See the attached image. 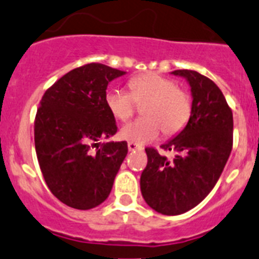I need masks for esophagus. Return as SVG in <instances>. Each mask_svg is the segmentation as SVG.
Returning <instances> with one entry per match:
<instances>
[{
  "label": "esophagus",
  "instance_id": "obj_1",
  "mask_svg": "<svg viewBox=\"0 0 259 259\" xmlns=\"http://www.w3.org/2000/svg\"><path fill=\"white\" fill-rule=\"evenodd\" d=\"M127 148H129V151H136V150H142V147H141V146H138V145H137V143H133V142L127 143Z\"/></svg>",
  "mask_w": 259,
  "mask_h": 259
}]
</instances>
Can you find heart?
Segmentation results:
<instances>
[{
  "mask_svg": "<svg viewBox=\"0 0 259 259\" xmlns=\"http://www.w3.org/2000/svg\"><path fill=\"white\" fill-rule=\"evenodd\" d=\"M132 94L111 89L105 94V105L114 118L126 121L134 112L136 102L142 103L145 118L123 125L121 138L137 145H146L160 136H175L186 126L192 114V102L186 92L173 80L156 73H146L129 80Z\"/></svg>",
  "mask_w": 259,
  "mask_h": 259,
  "instance_id": "obj_1",
  "label": "heart"
}]
</instances>
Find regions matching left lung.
<instances>
[{
  "label": "left lung",
  "mask_w": 259,
  "mask_h": 259,
  "mask_svg": "<svg viewBox=\"0 0 259 259\" xmlns=\"http://www.w3.org/2000/svg\"><path fill=\"white\" fill-rule=\"evenodd\" d=\"M192 92V114L177 136L161 145L172 160L146 148L147 165L141 176L146 203L163 215H180L207 197L232 151L233 116L223 92L194 70H175Z\"/></svg>",
  "instance_id": "1"
}]
</instances>
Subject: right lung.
<instances>
[{"instance_id":"add662e5","label":"right lung","mask_w":259,"mask_h":259,"mask_svg":"<svg viewBox=\"0 0 259 259\" xmlns=\"http://www.w3.org/2000/svg\"><path fill=\"white\" fill-rule=\"evenodd\" d=\"M126 71L87 64L65 74L42 96L35 118V148L49 190L62 203L90 210L105 201L127 154L105 105L108 84ZM98 147L95 152L92 150Z\"/></svg>"}]
</instances>
